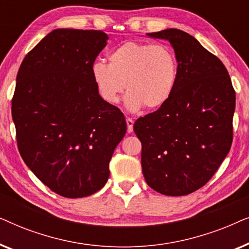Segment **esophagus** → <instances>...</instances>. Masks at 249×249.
Masks as SVG:
<instances>
[{
  "label": "esophagus",
  "instance_id": "1",
  "mask_svg": "<svg viewBox=\"0 0 249 249\" xmlns=\"http://www.w3.org/2000/svg\"><path fill=\"white\" fill-rule=\"evenodd\" d=\"M125 121H127L128 132H129V134H131V132L134 131V121H132V119H130V118L125 119Z\"/></svg>",
  "mask_w": 249,
  "mask_h": 249
}]
</instances>
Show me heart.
<instances>
[{"mask_svg":"<svg viewBox=\"0 0 249 249\" xmlns=\"http://www.w3.org/2000/svg\"><path fill=\"white\" fill-rule=\"evenodd\" d=\"M178 74L173 51L153 43L125 42L111 51L108 63L96 61L91 67L101 97L115 104L125 88V107L130 111L163 107L176 89Z\"/></svg>","mask_w":249,"mask_h":249,"instance_id":"1","label":"heart"}]
</instances>
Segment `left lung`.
Returning a JSON list of instances; mask_svg holds the SVG:
<instances>
[{
	"mask_svg": "<svg viewBox=\"0 0 249 249\" xmlns=\"http://www.w3.org/2000/svg\"><path fill=\"white\" fill-rule=\"evenodd\" d=\"M147 36L169 40L179 74L170 100L134 124L142 175L158 193L185 196L205 185L230 151L236 93L223 63L195 37L175 28Z\"/></svg>",
	"mask_w": 249,
	"mask_h": 249,
	"instance_id": "8db88e82",
	"label": "left lung"
}]
</instances>
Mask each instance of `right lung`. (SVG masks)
<instances>
[{
  "mask_svg": "<svg viewBox=\"0 0 249 249\" xmlns=\"http://www.w3.org/2000/svg\"><path fill=\"white\" fill-rule=\"evenodd\" d=\"M107 39L102 30L54 29L17 74L12 119L20 155L44 185L67 198L103 188L127 131L124 113L101 97L91 76Z\"/></svg>",
  "mask_w": 249,
  "mask_h": 249,
  "instance_id": "obj_1",
  "label": "right lung"
}]
</instances>
